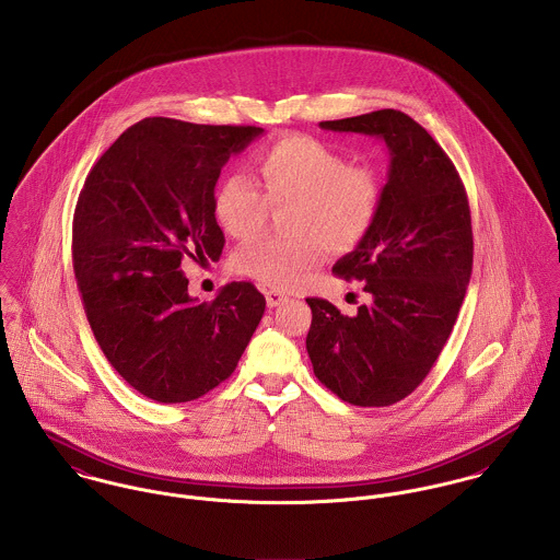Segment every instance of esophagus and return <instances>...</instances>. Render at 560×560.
Segmentation results:
<instances>
[{
  "label": "esophagus",
  "instance_id": "obj_1",
  "mask_svg": "<svg viewBox=\"0 0 560 560\" xmlns=\"http://www.w3.org/2000/svg\"><path fill=\"white\" fill-rule=\"evenodd\" d=\"M265 300H267L269 308H276L282 302H287V295L282 291H278V289H269V291H265Z\"/></svg>",
  "mask_w": 560,
  "mask_h": 560
}]
</instances>
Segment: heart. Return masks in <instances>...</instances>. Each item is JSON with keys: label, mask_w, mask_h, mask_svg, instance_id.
<instances>
[{"label": "heart", "mask_w": 560, "mask_h": 560, "mask_svg": "<svg viewBox=\"0 0 560 560\" xmlns=\"http://www.w3.org/2000/svg\"><path fill=\"white\" fill-rule=\"evenodd\" d=\"M262 191L243 174H229L213 209L233 240L258 235L269 205L282 207L287 237L249 241L235 252L241 276L265 287H295L323 260L325 249L342 254L364 240L377 218L382 187L369 165L347 160L311 136H287L256 153Z\"/></svg>", "instance_id": "1"}]
</instances>
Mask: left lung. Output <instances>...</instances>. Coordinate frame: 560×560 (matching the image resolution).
<instances>
[{"label":"left lung","mask_w":560,"mask_h":560,"mask_svg":"<svg viewBox=\"0 0 560 560\" xmlns=\"http://www.w3.org/2000/svg\"><path fill=\"white\" fill-rule=\"evenodd\" d=\"M320 127L382 138L390 174L369 235L331 269L360 280L369 302L347 317L308 298L306 349L317 380L338 399L386 407L422 384L464 304L475 254L468 194L442 147L399 109Z\"/></svg>","instance_id":"left-lung-1"}]
</instances>
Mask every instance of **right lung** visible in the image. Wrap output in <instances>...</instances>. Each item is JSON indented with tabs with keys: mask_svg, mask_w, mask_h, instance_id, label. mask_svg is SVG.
Listing matches in <instances>:
<instances>
[{
	"mask_svg": "<svg viewBox=\"0 0 560 560\" xmlns=\"http://www.w3.org/2000/svg\"><path fill=\"white\" fill-rule=\"evenodd\" d=\"M260 127L144 118L92 165L73 215V269L92 334L118 375L158 402L229 380L262 319L252 282L196 302L180 262L218 260L215 183Z\"/></svg>",
	"mask_w": 560,
	"mask_h": 560,
	"instance_id": "1",
	"label": "right lung"
}]
</instances>
